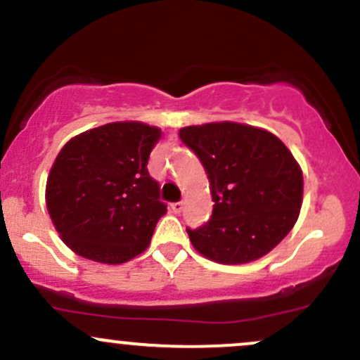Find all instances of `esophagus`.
<instances>
[{
    "label": "esophagus",
    "mask_w": 360,
    "mask_h": 360,
    "mask_svg": "<svg viewBox=\"0 0 360 360\" xmlns=\"http://www.w3.org/2000/svg\"><path fill=\"white\" fill-rule=\"evenodd\" d=\"M183 201H176V203H172L171 205V210H172V213H176V214H179L181 212H183Z\"/></svg>",
    "instance_id": "1"
}]
</instances>
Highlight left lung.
I'll return each mask as SVG.
<instances>
[{
  "instance_id": "8db88e82",
  "label": "left lung",
  "mask_w": 360,
  "mask_h": 360,
  "mask_svg": "<svg viewBox=\"0 0 360 360\" xmlns=\"http://www.w3.org/2000/svg\"><path fill=\"white\" fill-rule=\"evenodd\" d=\"M179 137L203 164L214 201L205 225L186 229L194 249L220 264L274 249L303 201V172L288 147L271 131L232 122L181 128Z\"/></svg>"
}]
</instances>
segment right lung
<instances>
[{"label":"right lung","instance_id":"1","mask_svg":"<svg viewBox=\"0 0 360 360\" xmlns=\"http://www.w3.org/2000/svg\"><path fill=\"white\" fill-rule=\"evenodd\" d=\"M160 130L140 122L108 123L69 140L47 179V210L69 249L103 264H123L150 243L167 212L148 174Z\"/></svg>","mask_w":360,"mask_h":360}]
</instances>
